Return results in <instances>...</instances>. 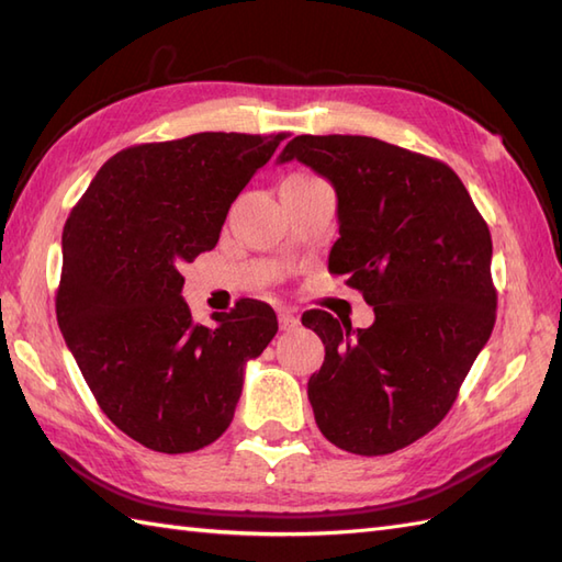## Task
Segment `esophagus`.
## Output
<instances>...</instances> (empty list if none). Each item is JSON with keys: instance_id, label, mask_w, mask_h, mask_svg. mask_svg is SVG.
Masks as SVG:
<instances>
[{"instance_id": "esophagus-1", "label": "esophagus", "mask_w": 562, "mask_h": 562, "mask_svg": "<svg viewBox=\"0 0 562 562\" xmlns=\"http://www.w3.org/2000/svg\"><path fill=\"white\" fill-rule=\"evenodd\" d=\"M278 318H280V328L282 330H292V328L300 326V316H296L294 308H280Z\"/></svg>"}]
</instances>
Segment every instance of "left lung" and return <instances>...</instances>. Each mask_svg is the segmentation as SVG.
Returning a JSON list of instances; mask_svg holds the SVG:
<instances>
[{"instance_id":"1","label":"left lung","mask_w":562,"mask_h":562,"mask_svg":"<svg viewBox=\"0 0 562 562\" xmlns=\"http://www.w3.org/2000/svg\"><path fill=\"white\" fill-rule=\"evenodd\" d=\"M302 161L336 188L340 238L328 270L348 274L374 324L312 308L326 360L308 401L333 445L381 457L435 429L495 326L493 241L447 164L360 135H300L278 164Z\"/></svg>"}]
</instances>
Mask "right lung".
<instances>
[{
	"label": "right lung",
	"instance_id": "1",
	"mask_svg": "<svg viewBox=\"0 0 562 562\" xmlns=\"http://www.w3.org/2000/svg\"><path fill=\"white\" fill-rule=\"evenodd\" d=\"M284 135L198 133L117 151L69 212L57 324L109 420L188 453L229 427L246 362L278 333L258 300L195 324L183 262L220 241L232 202Z\"/></svg>",
	"mask_w": 562,
	"mask_h": 562
}]
</instances>
